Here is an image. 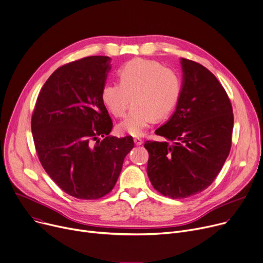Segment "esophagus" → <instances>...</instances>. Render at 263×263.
<instances>
[{"label":"esophagus","instance_id":"1","mask_svg":"<svg viewBox=\"0 0 263 263\" xmlns=\"http://www.w3.org/2000/svg\"><path fill=\"white\" fill-rule=\"evenodd\" d=\"M134 142H135L136 145H141V144L143 143V140L141 139V138H135L134 139Z\"/></svg>","mask_w":263,"mask_h":263}]
</instances>
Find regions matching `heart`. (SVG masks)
<instances>
[{
    "instance_id": "obj_1",
    "label": "heart",
    "mask_w": 263,
    "mask_h": 263,
    "mask_svg": "<svg viewBox=\"0 0 263 263\" xmlns=\"http://www.w3.org/2000/svg\"><path fill=\"white\" fill-rule=\"evenodd\" d=\"M119 83L103 86L101 98L115 117L125 120L118 125L121 134L143 135L154 119L166 117L176 106L180 93V77L176 70L151 60L135 59L118 70Z\"/></svg>"
}]
</instances>
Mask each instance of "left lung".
<instances>
[{
    "mask_svg": "<svg viewBox=\"0 0 263 263\" xmlns=\"http://www.w3.org/2000/svg\"><path fill=\"white\" fill-rule=\"evenodd\" d=\"M183 82L175 112L146 141L147 175L156 191L182 199L208 189L232 146L234 115L223 86L204 66L182 58Z\"/></svg>",
    "mask_w": 263,
    "mask_h": 263,
    "instance_id": "obj_1",
    "label": "left lung"
}]
</instances>
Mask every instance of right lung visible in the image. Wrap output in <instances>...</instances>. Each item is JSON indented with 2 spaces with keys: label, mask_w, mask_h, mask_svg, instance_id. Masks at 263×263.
I'll return each mask as SVG.
<instances>
[{
  "label": "right lung",
  "mask_w": 263,
  "mask_h": 263,
  "mask_svg": "<svg viewBox=\"0 0 263 263\" xmlns=\"http://www.w3.org/2000/svg\"><path fill=\"white\" fill-rule=\"evenodd\" d=\"M109 63V57L92 55L59 67L40 91L31 116L40 162L60 189L78 199L107 195L134 147L132 137L108 136L112 121L101 92Z\"/></svg>",
  "instance_id": "add662e5"
}]
</instances>
